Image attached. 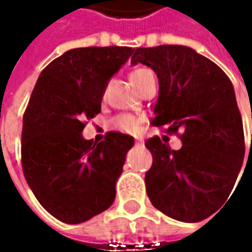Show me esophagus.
Here are the masks:
<instances>
[{
  "label": "esophagus",
  "instance_id": "1",
  "mask_svg": "<svg viewBox=\"0 0 252 252\" xmlns=\"http://www.w3.org/2000/svg\"><path fill=\"white\" fill-rule=\"evenodd\" d=\"M144 140H143V137L141 136H136V144H143Z\"/></svg>",
  "mask_w": 252,
  "mask_h": 252
}]
</instances>
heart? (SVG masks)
<instances>
[{
  "label": "heart",
  "mask_w": 252,
  "mask_h": 252,
  "mask_svg": "<svg viewBox=\"0 0 252 252\" xmlns=\"http://www.w3.org/2000/svg\"><path fill=\"white\" fill-rule=\"evenodd\" d=\"M149 73H151V71L150 70H146V68H139V70L133 71L130 75L131 84H133V85H134V84H137L139 81H140L141 78L146 75V74H149ZM115 123H116V127L123 131H136L137 129H139L140 121H139V119H136L134 116H130V115H123V116H119Z\"/></svg>",
  "instance_id": "heart-1"
}]
</instances>
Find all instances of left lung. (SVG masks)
<instances>
[{
    "mask_svg": "<svg viewBox=\"0 0 252 252\" xmlns=\"http://www.w3.org/2000/svg\"><path fill=\"white\" fill-rule=\"evenodd\" d=\"M139 63L158 78L151 125L184 130L179 150L158 136L146 141L153 154L147 195L164 215L196 223L224 205L243 167L244 130L233 84L218 64L188 46L139 47L131 64Z\"/></svg>",
    "mask_w": 252,
    "mask_h": 252,
    "instance_id": "left-lung-1",
    "label": "left lung"
}]
</instances>
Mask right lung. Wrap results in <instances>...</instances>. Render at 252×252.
Masks as SVG:
<instances>
[{
  "label": "right lung",
  "mask_w": 252,
  "mask_h": 252,
  "mask_svg": "<svg viewBox=\"0 0 252 252\" xmlns=\"http://www.w3.org/2000/svg\"><path fill=\"white\" fill-rule=\"evenodd\" d=\"M134 50L78 47L40 73L22 126V168L29 188L52 216L78 224L111 206L131 136L109 131L96 146L83 137L84 121L101 112L111 78Z\"/></svg>",
  "instance_id": "add662e5"
}]
</instances>
